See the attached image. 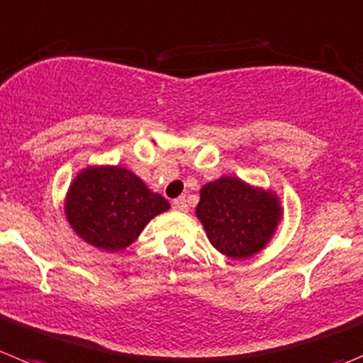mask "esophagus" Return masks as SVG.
<instances>
[{
    "label": "esophagus",
    "mask_w": 363,
    "mask_h": 363,
    "mask_svg": "<svg viewBox=\"0 0 363 363\" xmlns=\"http://www.w3.org/2000/svg\"><path fill=\"white\" fill-rule=\"evenodd\" d=\"M172 208H174L176 212H187V199H185L184 196H182V198H176L174 201H172Z\"/></svg>",
    "instance_id": "esophagus-1"
}]
</instances>
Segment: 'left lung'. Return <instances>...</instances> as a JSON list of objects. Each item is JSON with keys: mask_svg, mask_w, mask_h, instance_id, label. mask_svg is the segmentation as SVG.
Instances as JSON below:
<instances>
[{"mask_svg": "<svg viewBox=\"0 0 363 363\" xmlns=\"http://www.w3.org/2000/svg\"><path fill=\"white\" fill-rule=\"evenodd\" d=\"M196 218L216 250L230 259H248L272 241L282 219V205L272 189L221 176L201 187Z\"/></svg>", "mask_w": 363, "mask_h": 363, "instance_id": "8db88e82", "label": "left lung"}]
</instances>
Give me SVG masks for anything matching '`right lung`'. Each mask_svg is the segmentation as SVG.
Masks as SVG:
<instances>
[{
	"label": "right lung",
	"instance_id": "add662e5",
	"mask_svg": "<svg viewBox=\"0 0 363 363\" xmlns=\"http://www.w3.org/2000/svg\"><path fill=\"white\" fill-rule=\"evenodd\" d=\"M169 208L164 196L122 165H88L73 178L65 198L73 232L111 254L128 248L152 218Z\"/></svg>",
	"mask_w": 363,
	"mask_h": 363
}]
</instances>
